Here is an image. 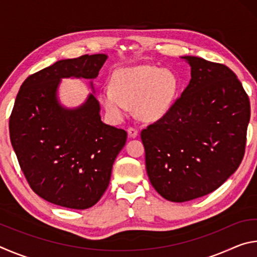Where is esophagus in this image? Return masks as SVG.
Listing matches in <instances>:
<instances>
[{
	"label": "esophagus",
	"instance_id": "1",
	"mask_svg": "<svg viewBox=\"0 0 257 257\" xmlns=\"http://www.w3.org/2000/svg\"><path fill=\"white\" fill-rule=\"evenodd\" d=\"M127 132H128L129 137H132V138H135L138 135V130L136 128H133V127H129L127 129Z\"/></svg>",
	"mask_w": 257,
	"mask_h": 257
}]
</instances>
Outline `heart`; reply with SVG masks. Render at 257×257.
Instances as JSON below:
<instances>
[{"mask_svg":"<svg viewBox=\"0 0 257 257\" xmlns=\"http://www.w3.org/2000/svg\"><path fill=\"white\" fill-rule=\"evenodd\" d=\"M112 86L102 90L99 99L113 119H121L135 105L139 119L156 121L171 107L178 81L169 69L143 64L119 69L113 75Z\"/></svg>","mask_w":257,"mask_h":257,"instance_id":"heart-1","label":"heart"}]
</instances>
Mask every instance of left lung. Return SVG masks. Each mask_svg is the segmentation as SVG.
<instances>
[{"mask_svg": "<svg viewBox=\"0 0 257 257\" xmlns=\"http://www.w3.org/2000/svg\"><path fill=\"white\" fill-rule=\"evenodd\" d=\"M191 79L169 111L141 133L146 171L163 198L205 196L241 163L250 118L248 95L221 63L182 56Z\"/></svg>", "mask_w": 257, "mask_h": 257, "instance_id": "left-lung-1", "label": "left lung"}]
</instances>
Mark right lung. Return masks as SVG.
<instances>
[{
	"label": "right lung",
	"mask_w": 257,
	"mask_h": 257,
	"mask_svg": "<svg viewBox=\"0 0 257 257\" xmlns=\"http://www.w3.org/2000/svg\"><path fill=\"white\" fill-rule=\"evenodd\" d=\"M107 55L60 60L21 85L9 121L11 144L28 184L55 205L85 210L106 190L127 133L102 122L93 94L77 108L56 97L62 78L94 79ZM93 85V84H90Z\"/></svg>",
	"instance_id": "add662e5"
}]
</instances>
